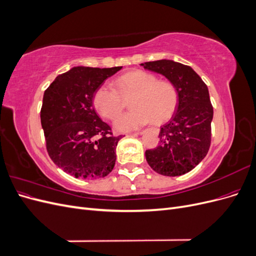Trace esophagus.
I'll list each match as a JSON object with an SVG mask.
<instances>
[{"label": "esophagus", "mask_w": 256, "mask_h": 256, "mask_svg": "<svg viewBox=\"0 0 256 256\" xmlns=\"http://www.w3.org/2000/svg\"><path fill=\"white\" fill-rule=\"evenodd\" d=\"M143 134L142 130H138V131H136V132H134V134Z\"/></svg>", "instance_id": "esophagus-1"}]
</instances>
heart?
Returning a JSON list of instances; mask_svg holds the SVG:
<instances>
[{
  "label": "heart",
  "instance_id": "heart-1",
  "mask_svg": "<svg viewBox=\"0 0 256 256\" xmlns=\"http://www.w3.org/2000/svg\"><path fill=\"white\" fill-rule=\"evenodd\" d=\"M131 96L129 106L132 110L120 115L114 127L129 131L145 125L150 120L161 122L171 116L177 106L178 94L174 85L143 70H132L120 76L114 82V88L102 84L92 96L96 111L106 120H114L124 109L122 98Z\"/></svg>",
  "mask_w": 256,
  "mask_h": 256
}]
</instances>
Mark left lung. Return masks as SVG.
Masks as SVG:
<instances>
[{
    "mask_svg": "<svg viewBox=\"0 0 256 256\" xmlns=\"http://www.w3.org/2000/svg\"><path fill=\"white\" fill-rule=\"evenodd\" d=\"M141 65L164 74L178 94L177 110L161 127L159 145L145 152L147 164L164 176L188 173L205 158L210 147L214 108L207 85L190 66L177 62L160 60Z\"/></svg>",
    "mask_w": 256,
    "mask_h": 256,
    "instance_id": "left-lung-1",
    "label": "left lung"
}]
</instances>
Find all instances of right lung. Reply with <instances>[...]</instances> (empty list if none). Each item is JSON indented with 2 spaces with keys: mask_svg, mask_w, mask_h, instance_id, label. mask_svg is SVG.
Wrapping results in <instances>:
<instances>
[{
  "mask_svg": "<svg viewBox=\"0 0 256 256\" xmlns=\"http://www.w3.org/2000/svg\"><path fill=\"white\" fill-rule=\"evenodd\" d=\"M74 67L44 90L40 110L46 147L51 160L67 174L83 180L106 177L114 168L115 136L92 106V96L106 79L120 70Z\"/></svg>",
  "mask_w": 256,
  "mask_h": 256,
  "instance_id": "add662e5",
  "label": "right lung"
}]
</instances>
